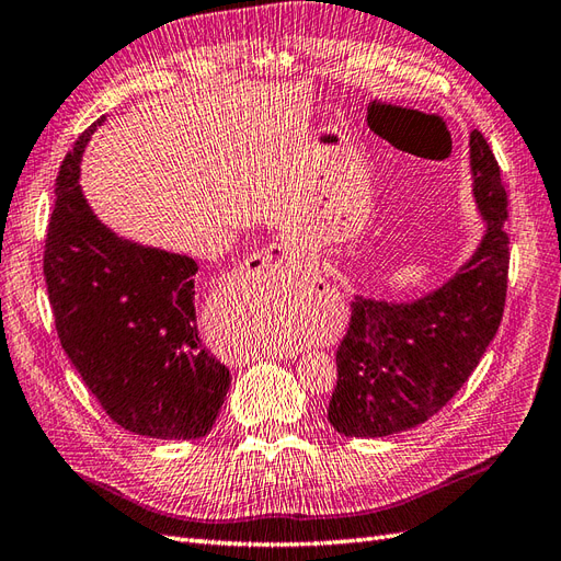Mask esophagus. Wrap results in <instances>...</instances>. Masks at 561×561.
I'll return each mask as SVG.
<instances>
[{
	"label": "esophagus",
	"instance_id": "34e87169",
	"mask_svg": "<svg viewBox=\"0 0 561 561\" xmlns=\"http://www.w3.org/2000/svg\"><path fill=\"white\" fill-rule=\"evenodd\" d=\"M296 253H298V249L294 242H289V239H277V242L263 247L255 259H261L263 263H277V261L296 259Z\"/></svg>",
	"mask_w": 561,
	"mask_h": 561
}]
</instances>
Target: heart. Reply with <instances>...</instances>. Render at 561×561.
Wrapping results in <instances>:
<instances>
[{
    "label": "heart",
    "instance_id": "1",
    "mask_svg": "<svg viewBox=\"0 0 561 561\" xmlns=\"http://www.w3.org/2000/svg\"><path fill=\"white\" fill-rule=\"evenodd\" d=\"M284 343H289V341H286V339H282V341H279V345H284Z\"/></svg>",
    "mask_w": 561,
    "mask_h": 561
}]
</instances>
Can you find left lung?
I'll return each mask as SVG.
<instances>
[{
    "instance_id": "1",
    "label": "left lung",
    "mask_w": 561,
    "mask_h": 561,
    "mask_svg": "<svg viewBox=\"0 0 561 561\" xmlns=\"http://www.w3.org/2000/svg\"><path fill=\"white\" fill-rule=\"evenodd\" d=\"M474 197L486 237L458 275L409 306L357 296L335 350L339 380L327 409L345 437H386L425 423L466 386L501 327L510 237L507 192L486 138L470 134Z\"/></svg>"
}]
</instances>
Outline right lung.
Instances as JSON below:
<instances>
[{
	"mask_svg": "<svg viewBox=\"0 0 561 561\" xmlns=\"http://www.w3.org/2000/svg\"><path fill=\"white\" fill-rule=\"evenodd\" d=\"M93 122L66 154L44 237V277L66 355L103 411L154 439H197L218 419L230 371L199 341L197 263L101 226L77 185Z\"/></svg>",
	"mask_w": 561,
	"mask_h": 561,
	"instance_id": "obj_1",
	"label": "right lung"
}]
</instances>
